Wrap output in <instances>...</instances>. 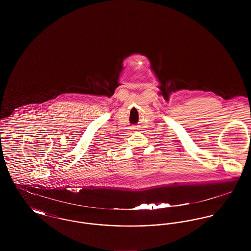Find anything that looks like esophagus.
<instances>
[{"mask_svg": "<svg viewBox=\"0 0 251 251\" xmlns=\"http://www.w3.org/2000/svg\"><path fill=\"white\" fill-rule=\"evenodd\" d=\"M134 129H135V128H134Z\"/></svg>", "mask_w": 251, "mask_h": 251, "instance_id": "1", "label": "esophagus"}]
</instances>
